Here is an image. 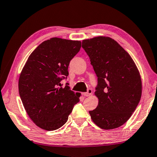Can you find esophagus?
Masks as SVG:
<instances>
[{
	"label": "esophagus",
	"mask_w": 157,
	"mask_h": 157,
	"mask_svg": "<svg viewBox=\"0 0 157 157\" xmlns=\"http://www.w3.org/2000/svg\"><path fill=\"white\" fill-rule=\"evenodd\" d=\"M92 90H91V89H89V90H87V92H85L83 94L85 97H90V96H91V94H92Z\"/></svg>",
	"instance_id": "1"
}]
</instances>
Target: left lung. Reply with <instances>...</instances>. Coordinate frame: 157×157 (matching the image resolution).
<instances>
[{
	"instance_id": "1",
	"label": "left lung",
	"mask_w": 157,
	"mask_h": 157,
	"mask_svg": "<svg viewBox=\"0 0 157 157\" xmlns=\"http://www.w3.org/2000/svg\"><path fill=\"white\" fill-rule=\"evenodd\" d=\"M98 78L94 94L98 106L89 111L104 130L115 129L127 122L140 101L142 79L129 53L114 39L97 36L82 41Z\"/></svg>"
}]
</instances>
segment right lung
I'll return each mask as SVG.
<instances>
[{
    "label": "right lung",
    "mask_w": 157,
    "mask_h": 157,
    "mask_svg": "<svg viewBox=\"0 0 157 157\" xmlns=\"http://www.w3.org/2000/svg\"><path fill=\"white\" fill-rule=\"evenodd\" d=\"M81 48L80 41L53 37L39 45L28 58L19 78V93L25 111L41 129L52 131L67 122L81 94L62 87L70 61Z\"/></svg>",
    "instance_id": "add662e5"
}]
</instances>
